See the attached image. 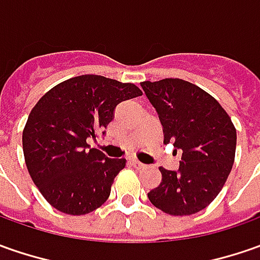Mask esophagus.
<instances>
[{
  "instance_id": "34e87169",
  "label": "esophagus",
  "mask_w": 260,
  "mask_h": 260,
  "mask_svg": "<svg viewBox=\"0 0 260 260\" xmlns=\"http://www.w3.org/2000/svg\"><path fill=\"white\" fill-rule=\"evenodd\" d=\"M131 166L134 167L135 170H144V168H147V166L142 164V162H139L138 159H131Z\"/></svg>"
}]
</instances>
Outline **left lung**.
<instances>
[{"mask_svg": "<svg viewBox=\"0 0 260 260\" xmlns=\"http://www.w3.org/2000/svg\"><path fill=\"white\" fill-rule=\"evenodd\" d=\"M157 109L164 144L181 149L178 171L159 167L161 184L148 192L157 209L190 216L206 209L221 191L235 162L236 128L211 94L183 79L142 82Z\"/></svg>", "mask_w": 260, "mask_h": 260, "instance_id": "8db88e82", "label": "left lung"}]
</instances>
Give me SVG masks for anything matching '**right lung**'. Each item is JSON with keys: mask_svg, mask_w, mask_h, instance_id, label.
Returning <instances> with one entry per match:
<instances>
[{"mask_svg": "<svg viewBox=\"0 0 260 260\" xmlns=\"http://www.w3.org/2000/svg\"><path fill=\"white\" fill-rule=\"evenodd\" d=\"M141 94L134 83L82 75L41 96L24 126L23 151L30 177L50 206L82 216L108 200L125 159L106 158L86 139L103 132L118 103Z\"/></svg>", "mask_w": 260, "mask_h": 260, "instance_id": "add662e5", "label": "right lung"}]
</instances>
